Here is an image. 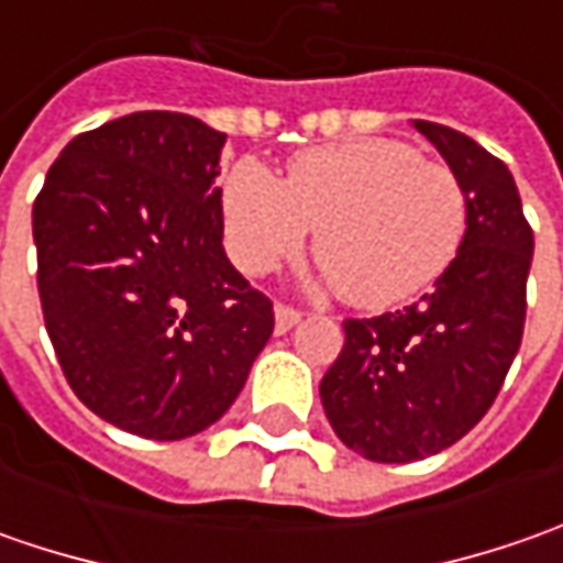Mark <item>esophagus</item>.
Returning a JSON list of instances; mask_svg holds the SVG:
<instances>
[{
    "instance_id": "esophagus-1",
    "label": "esophagus",
    "mask_w": 563,
    "mask_h": 563,
    "mask_svg": "<svg viewBox=\"0 0 563 563\" xmlns=\"http://www.w3.org/2000/svg\"><path fill=\"white\" fill-rule=\"evenodd\" d=\"M300 310H294L288 303H275V332L278 335H285V332H291L294 325L300 322Z\"/></svg>"
}]
</instances>
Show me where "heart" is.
<instances>
[{
    "mask_svg": "<svg viewBox=\"0 0 563 563\" xmlns=\"http://www.w3.org/2000/svg\"><path fill=\"white\" fill-rule=\"evenodd\" d=\"M466 225L457 172L391 137L307 150L285 181L241 159L222 181L225 247L241 269H278L316 231V263L360 310H388L432 288L464 247Z\"/></svg>",
    "mask_w": 563,
    "mask_h": 563,
    "instance_id": "1",
    "label": "heart"
}]
</instances>
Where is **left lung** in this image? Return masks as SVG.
<instances>
[{"mask_svg": "<svg viewBox=\"0 0 563 563\" xmlns=\"http://www.w3.org/2000/svg\"><path fill=\"white\" fill-rule=\"evenodd\" d=\"M413 128L464 185V247L417 303L344 319V347L319 382L338 439L378 464L422 461L464 439L498 398L527 322L532 228L508 165L454 128Z\"/></svg>", "mask_w": 563, "mask_h": 563, "instance_id": "obj_1", "label": "left lung"}]
</instances>
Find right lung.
Segmentation results:
<instances>
[{
    "label": "right lung",
    "instance_id": "add662e5",
    "mask_svg": "<svg viewBox=\"0 0 563 563\" xmlns=\"http://www.w3.org/2000/svg\"><path fill=\"white\" fill-rule=\"evenodd\" d=\"M222 146L194 115L134 112L77 134L33 203L62 373L97 417L153 442L219 420L275 329L222 250Z\"/></svg>",
    "mask_w": 563,
    "mask_h": 563
}]
</instances>
